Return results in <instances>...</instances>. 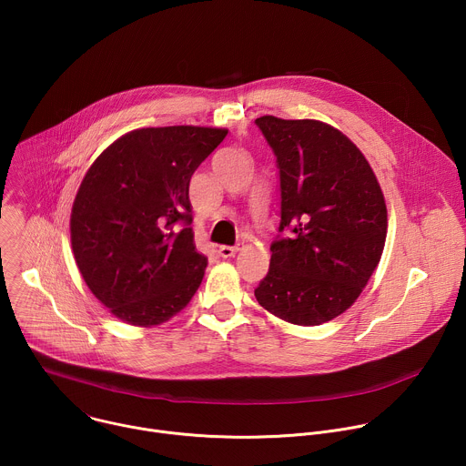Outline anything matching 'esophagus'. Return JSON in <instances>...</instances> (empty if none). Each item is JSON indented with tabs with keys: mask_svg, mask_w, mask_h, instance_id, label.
<instances>
[{
	"mask_svg": "<svg viewBox=\"0 0 466 466\" xmlns=\"http://www.w3.org/2000/svg\"><path fill=\"white\" fill-rule=\"evenodd\" d=\"M238 250H239L238 245H236V247H232V245H221V247L218 248V252H219L221 258H232V256H236Z\"/></svg>",
	"mask_w": 466,
	"mask_h": 466,
	"instance_id": "1",
	"label": "esophagus"
}]
</instances>
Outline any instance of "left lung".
Listing matches in <instances>:
<instances>
[{
	"label": "left lung",
	"instance_id": "8db88e82",
	"mask_svg": "<svg viewBox=\"0 0 466 466\" xmlns=\"http://www.w3.org/2000/svg\"><path fill=\"white\" fill-rule=\"evenodd\" d=\"M277 157L280 225L269 273L254 289L273 315L315 326L354 304L381 258L387 208L361 151L315 119L254 121ZM288 229L292 238L284 237Z\"/></svg>",
	"mask_w": 466,
	"mask_h": 466
}]
</instances>
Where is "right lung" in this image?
<instances>
[{
    "label": "right lung",
    "instance_id": "obj_1",
    "mask_svg": "<svg viewBox=\"0 0 466 466\" xmlns=\"http://www.w3.org/2000/svg\"><path fill=\"white\" fill-rule=\"evenodd\" d=\"M227 132L132 130L85 175L72 208V248L86 286L117 319L160 324L201 286L207 256L193 243L189 180Z\"/></svg>",
    "mask_w": 466,
    "mask_h": 466
}]
</instances>
